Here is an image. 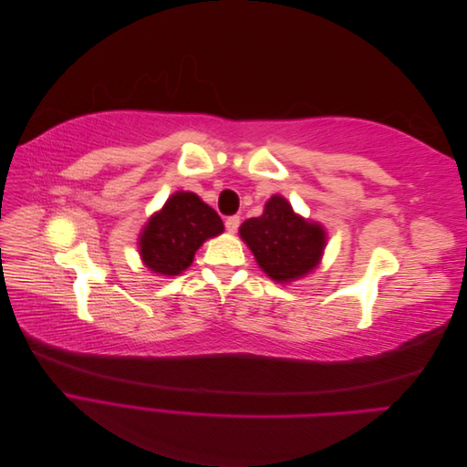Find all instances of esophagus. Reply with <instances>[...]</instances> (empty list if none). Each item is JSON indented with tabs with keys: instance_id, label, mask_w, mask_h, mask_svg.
Masks as SVG:
<instances>
[{
	"instance_id": "34e87169",
	"label": "esophagus",
	"mask_w": 467,
	"mask_h": 467,
	"mask_svg": "<svg viewBox=\"0 0 467 467\" xmlns=\"http://www.w3.org/2000/svg\"><path fill=\"white\" fill-rule=\"evenodd\" d=\"M239 223H242V220H239V216L225 218V230H228L230 234H235L237 228H239Z\"/></svg>"
}]
</instances>
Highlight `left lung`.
<instances>
[{
  "mask_svg": "<svg viewBox=\"0 0 467 467\" xmlns=\"http://www.w3.org/2000/svg\"><path fill=\"white\" fill-rule=\"evenodd\" d=\"M257 265L276 282H292L319 265L327 235L317 222L294 214L285 196H271L259 218H249L239 228Z\"/></svg>",
  "mask_w": 467,
  "mask_h": 467,
  "instance_id": "obj_1",
  "label": "left lung"
}]
</instances>
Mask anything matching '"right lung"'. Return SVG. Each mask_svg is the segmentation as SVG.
I'll return each mask as SVG.
<instances>
[{
	"mask_svg": "<svg viewBox=\"0 0 467 467\" xmlns=\"http://www.w3.org/2000/svg\"><path fill=\"white\" fill-rule=\"evenodd\" d=\"M223 232L222 218L194 192L169 196L140 234V257L150 271L177 276L191 266L206 239Z\"/></svg>",
	"mask_w": 467,
	"mask_h": 467,
	"instance_id": "1",
	"label": "right lung"
}]
</instances>
